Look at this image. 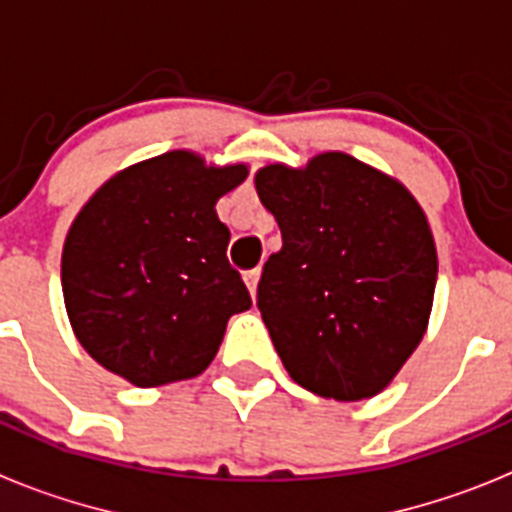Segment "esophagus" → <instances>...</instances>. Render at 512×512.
<instances>
[{"label":"esophagus","instance_id":"obj_1","mask_svg":"<svg viewBox=\"0 0 512 512\" xmlns=\"http://www.w3.org/2000/svg\"><path fill=\"white\" fill-rule=\"evenodd\" d=\"M244 283H247L249 294L255 296L257 294V283H260V268H252L244 273Z\"/></svg>","mask_w":512,"mask_h":512}]
</instances>
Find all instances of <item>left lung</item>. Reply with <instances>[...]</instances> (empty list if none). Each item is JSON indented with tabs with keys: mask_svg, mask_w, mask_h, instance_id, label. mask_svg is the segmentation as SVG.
<instances>
[{
	"mask_svg": "<svg viewBox=\"0 0 512 512\" xmlns=\"http://www.w3.org/2000/svg\"><path fill=\"white\" fill-rule=\"evenodd\" d=\"M283 247L268 257L257 307L291 380L336 401L388 388L427 333L437 249L398 179L328 150L255 174Z\"/></svg>",
	"mask_w": 512,
	"mask_h": 512,
	"instance_id": "1",
	"label": "left lung"
}]
</instances>
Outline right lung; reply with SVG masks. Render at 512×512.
<instances>
[{"label": "right lung", "instance_id": "right-lung-1", "mask_svg": "<svg viewBox=\"0 0 512 512\" xmlns=\"http://www.w3.org/2000/svg\"><path fill=\"white\" fill-rule=\"evenodd\" d=\"M247 174L169 150L111 176L77 213L62 249L64 307L103 369L158 388L216 359L229 317L252 307L216 213Z\"/></svg>", "mask_w": 512, "mask_h": 512}]
</instances>
